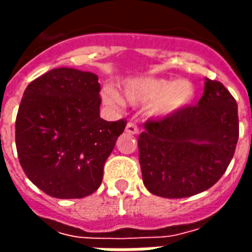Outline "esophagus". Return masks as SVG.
I'll list each match as a JSON object with an SVG mask.
<instances>
[{
	"label": "esophagus",
	"mask_w": 252,
	"mask_h": 252,
	"mask_svg": "<svg viewBox=\"0 0 252 252\" xmlns=\"http://www.w3.org/2000/svg\"><path fill=\"white\" fill-rule=\"evenodd\" d=\"M126 132L129 135H137L139 133V126L133 124V123H128L126 126Z\"/></svg>",
	"instance_id": "esophagus-1"
}]
</instances>
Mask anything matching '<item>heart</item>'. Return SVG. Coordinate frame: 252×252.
<instances>
[{"label": "heart", "mask_w": 252, "mask_h": 252, "mask_svg": "<svg viewBox=\"0 0 252 252\" xmlns=\"http://www.w3.org/2000/svg\"><path fill=\"white\" fill-rule=\"evenodd\" d=\"M123 94L126 102L132 105H148L151 116L165 117L183 111L195 98L196 91L188 80L143 77L128 81L124 85ZM104 102L113 108L123 107V98L112 88L104 89Z\"/></svg>", "instance_id": "obj_1"}]
</instances>
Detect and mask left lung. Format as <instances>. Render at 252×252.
<instances>
[{
	"mask_svg": "<svg viewBox=\"0 0 252 252\" xmlns=\"http://www.w3.org/2000/svg\"><path fill=\"white\" fill-rule=\"evenodd\" d=\"M238 137L235 98L223 84L206 79L197 105L145 121L137 140L144 186L168 199L206 191L225 172Z\"/></svg>",
	"mask_w": 252,
	"mask_h": 252,
	"instance_id": "obj_1",
	"label": "left lung"
}]
</instances>
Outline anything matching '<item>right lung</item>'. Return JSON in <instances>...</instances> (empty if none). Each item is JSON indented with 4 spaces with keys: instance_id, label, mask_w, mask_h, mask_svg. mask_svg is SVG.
Instances as JSON below:
<instances>
[{
    "instance_id": "1",
    "label": "right lung",
    "mask_w": 252,
    "mask_h": 252,
    "mask_svg": "<svg viewBox=\"0 0 252 252\" xmlns=\"http://www.w3.org/2000/svg\"><path fill=\"white\" fill-rule=\"evenodd\" d=\"M100 84L92 72L52 69L24 92L16 119L18 160L32 183L49 196L92 195L126 120L100 117Z\"/></svg>"
}]
</instances>
